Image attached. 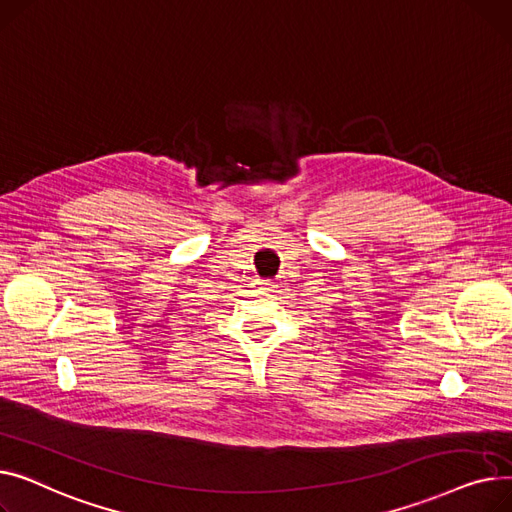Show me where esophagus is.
<instances>
[{"label":"esophagus","mask_w":512,"mask_h":512,"mask_svg":"<svg viewBox=\"0 0 512 512\" xmlns=\"http://www.w3.org/2000/svg\"><path fill=\"white\" fill-rule=\"evenodd\" d=\"M258 287H260L262 291H273V289H275V283L270 281V279H258Z\"/></svg>","instance_id":"1"}]
</instances>
